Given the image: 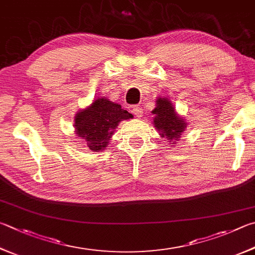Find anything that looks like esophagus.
I'll return each mask as SVG.
<instances>
[{
    "mask_svg": "<svg viewBox=\"0 0 255 255\" xmlns=\"http://www.w3.org/2000/svg\"><path fill=\"white\" fill-rule=\"evenodd\" d=\"M131 113L136 116V117H138V118H140L141 116H142V109L140 108V107H133L132 109H131Z\"/></svg>",
    "mask_w": 255,
    "mask_h": 255,
    "instance_id": "obj_1",
    "label": "esophagus"
}]
</instances>
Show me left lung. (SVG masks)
I'll use <instances>...</instances> for the list:
<instances>
[{
  "label": "left lung",
  "mask_w": 255,
  "mask_h": 255,
  "mask_svg": "<svg viewBox=\"0 0 255 255\" xmlns=\"http://www.w3.org/2000/svg\"><path fill=\"white\" fill-rule=\"evenodd\" d=\"M151 113L155 116L152 124L159 136L175 147L187 127L186 120L177 114L172 101L166 97H158L156 99V107Z\"/></svg>",
  "instance_id": "8db88e82"
}]
</instances>
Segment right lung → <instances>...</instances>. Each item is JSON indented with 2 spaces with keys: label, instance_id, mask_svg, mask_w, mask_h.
Listing matches in <instances>:
<instances>
[{
  "label": "right lung",
  "instance_id": "right-lung-1",
  "mask_svg": "<svg viewBox=\"0 0 255 255\" xmlns=\"http://www.w3.org/2000/svg\"><path fill=\"white\" fill-rule=\"evenodd\" d=\"M132 117L119 104L106 97H98L90 106L76 114L75 132L88 149L100 152L108 147L119 123Z\"/></svg>",
  "mask_w": 255,
  "mask_h": 255
}]
</instances>
